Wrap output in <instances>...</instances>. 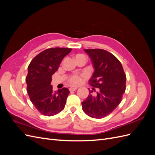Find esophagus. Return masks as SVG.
I'll list each match as a JSON object with an SVG mask.
<instances>
[{"label":"esophagus","mask_w":155,"mask_h":155,"mask_svg":"<svg viewBox=\"0 0 155 155\" xmlns=\"http://www.w3.org/2000/svg\"><path fill=\"white\" fill-rule=\"evenodd\" d=\"M78 89V88L77 87H70V88H69V91H70V92H72V91H76Z\"/></svg>","instance_id":"esophagus-1"}]
</instances>
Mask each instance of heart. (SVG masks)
<instances>
[{
    "label": "heart",
    "mask_w": 155,
    "mask_h": 155,
    "mask_svg": "<svg viewBox=\"0 0 155 155\" xmlns=\"http://www.w3.org/2000/svg\"><path fill=\"white\" fill-rule=\"evenodd\" d=\"M79 55H83L82 54H77L76 58ZM85 77V75H78V74H74L72 76H70L68 79V83L70 85L72 86H78L79 85L82 83L83 78Z\"/></svg>",
    "instance_id": "obj_1"
}]
</instances>
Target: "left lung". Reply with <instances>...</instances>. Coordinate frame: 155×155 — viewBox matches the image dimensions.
Wrapping results in <instances>:
<instances>
[{"label": "left lung", "instance_id": "1", "mask_svg": "<svg viewBox=\"0 0 155 155\" xmlns=\"http://www.w3.org/2000/svg\"><path fill=\"white\" fill-rule=\"evenodd\" d=\"M95 71L88 81L97 88L95 95L89 89L87 99L82 102L83 110L94 118L100 119L110 114L122 100L126 89V75L122 65L115 56L105 50L85 49Z\"/></svg>", "mask_w": 155, "mask_h": 155}]
</instances>
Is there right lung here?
I'll use <instances>...</instances> for the list:
<instances>
[{"label": "right lung", "mask_w": 155, "mask_h": 155, "mask_svg": "<svg viewBox=\"0 0 155 155\" xmlns=\"http://www.w3.org/2000/svg\"><path fill=\"white\" fill-rule=\"evenodd\" d=\"M71 48H51L41 51L31 60L26 78L27 92L30 101L41 114L51 116L64 108L70 91L63 88L54 91L51 76L58 70L64 56Z\"/></svg>", "instance_id": "add662e5"}]
</instances>
